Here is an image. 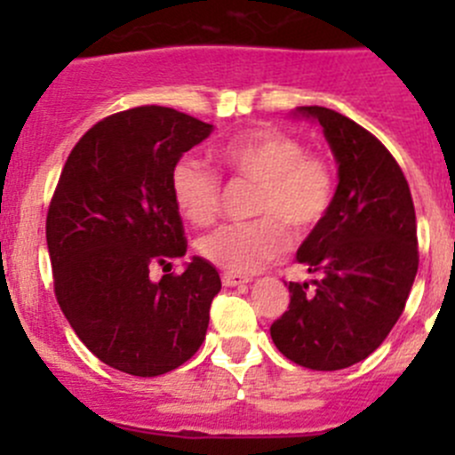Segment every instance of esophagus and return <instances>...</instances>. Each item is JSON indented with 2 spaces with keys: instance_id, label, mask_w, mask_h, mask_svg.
Listing matches in <instances>:
<instances>
[{
  "instance_id": "1",
  "label": "esophagus",
  "mask_w": 455,
  "mask_h": 455,
  "mask_svg": "<svg viewBox=\"0 0 455 455\" xmlns=\"http://www.w3.org/2000/svg\"><path fill=\"white\" fill-rule=\"evenodd\" d=\"M251 279L249 277H242V275H235V273H224L222 275V283L227 288H235V286H246Z\"/></svg>"
}]
</instances>
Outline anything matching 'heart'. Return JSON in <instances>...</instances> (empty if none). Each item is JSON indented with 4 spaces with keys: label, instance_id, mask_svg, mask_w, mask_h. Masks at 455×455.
<instances>
[{
    "label": "heart",
    "instance_id": "b5f03b06",
    "mask_svg": "<svg viewBox=\"0 0 455 455\" xmlns=\"http://www.w3.org/2000/svg\"><path fill=\"white\" fill-rule=\"evenodd\" d=\"M215 158L235 176L255 182L249 224H224L198 240L211 264L235 275L257 273L288 249V228L306 235L323 222L334 200V176L304 145L275 130H249L215 147ZM172 196L187 222L204 227L222 200L220 178L198 158H185L172 172Z\"/></svg>",
    "mask_w": 455,
    "mask_h": 455
}]
</instances>
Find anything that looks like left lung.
Instances as JSON below:
<instances>
[{"instance_id": "1", "label": "left lung", "mask_w": 455, "mask_h": 455, "mask_svg": "<svg viewBox=\"0 0 455 455\" xmlns=\"http://www.w3.org/2000/svg\"><path fill=\"white\" fill-rule=\"evenodd\" d=\"M291 116L323 130L339 185L323 222L297 251V261L319 275L315 288L288 283L291 304L270 337L292 363L343 370L370 356L405 308L419 270L414 202L396 160L368 130L319 105Z\"/></svg>"}]
</instances>
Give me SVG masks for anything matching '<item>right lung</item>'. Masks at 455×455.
<instances>
[{
  "mask_svg": "<svg viewBox=\"0 0 455 455\" xmlns=\"http://www.w3.org/2000/svg\"><path fill=\"white\" fill-rule=\"evenodd\" d=\"M213 125L160 105L103 118L70 151L45 242L54 295L87 350L132 376H160L198 352L222 282L194 255L182 275L151 266L187 253L172 172Z\"/></svg>",
  "mask_w": 455,
  "mask_h": 455,
  "instance_id": "right-lung-1",
  "label": "right lung"
}]
</instances>
